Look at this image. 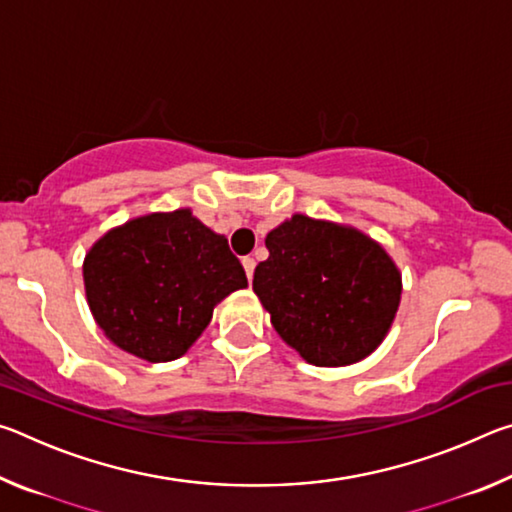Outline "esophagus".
<instances>
[{"instance_id":"34e87169","label":"esophagus","mask_w":512,"mask_h":512,"mask_svg":"<svg viewBox=\"0 0 512 512\" xmlns=\"http://www.w3.org/2000/svg\"><path fill=\"white\" fill-rule=\"evenodd\" d=\"M241 264H244V271L248 280H253V273H255V259L253 257H244L241 259Z\"/></svg>"}]
</instances>
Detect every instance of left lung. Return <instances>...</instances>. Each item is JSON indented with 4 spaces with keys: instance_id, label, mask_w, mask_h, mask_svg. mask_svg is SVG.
I'll use <instances>...</instances> for the list:
<instances>
[{
    "instance_id": "8db88e82",
    "label": "left lung",
    "mask_w": 512,
    "mask_h": 512,
    "mask_svg": "<svg viewBox=\"0 0 512 512\" xmlns=\"http://www.w3.org/2000/svg\"><path fill=\"white\" fill-rule=\"evenodd\" d=\"M266 248L253 291L302 359L339 368L379 348L400 307L402 275L375 239L293 214L268 232Z\"/></svg>"
}]
</instances>
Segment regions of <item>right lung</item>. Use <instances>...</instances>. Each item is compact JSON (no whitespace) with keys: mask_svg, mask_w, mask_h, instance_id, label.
<instances>
[{"mask_svg":"<svg viewBox=\"0 0 512 512\" xmlns=\"http://www.w3.org/2000/svg\"><path fill=\"white\" fill-rule=\"evenodd\" d=\"M83 282L103 334L151 363L183 357L210 325L214 307L248 287L228 239L187 207L108 230L85 255Z\"/></svg>","mask_w":512,"mask_h":512,"instance_id":"add662e5","label":"right lung"}]
</instances>
